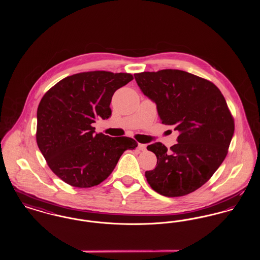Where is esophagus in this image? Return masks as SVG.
Instances as JSON below:
<instances>
[{
	"mask_svg": "<svg viewBox=\"0 0 260 260\" xmlns=\"http://www.w3.org/2000/svg\"><path fill=\"white\" fill-rule=\"evenodd\" d=\"M138 149H139L140 151H145V150H146V145L139 143V144H138Z\"/></svg>",
	"mask_w": 260,
	"mask_h": 260,
	"instance_id": "1",
	"label": "esophagus"
}]
</instances>
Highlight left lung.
Instances as JSON below:
<instances>
[{
	"label": "left lung",
	"mask_w": 260,
	"mask_h": 260,
	"mask_svg": "<svg viewBox=\"0 0 260 260\" xmlns=\"http://www.w3.org/2000/svg\"><path fill=\"white\" fill-rule=\"evenodd\" d=\"M135 79L156 103L161 124L179 133L169 150L161 142L147 146L157 157L156 168L145 172L149 184L166 197L194 192L222 164L234 135L226 100L211 82L181 70L142 72Z\"/></svg>",
	"instance_id": "1"
}]
</instances>
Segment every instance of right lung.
<instances>
[{
	"label": "right lung",
	"instance_id": "1",
	"mask_svg": "<svg viewBox=\"0 0 260 260\" xmlns=\"http://www.w3.org/2000/svg\"><path fill=\"white\" fill-rule=\"evenodd\" d=\"M134 79L127 73L92 71L64 78L41 99L37 110L38 147L50 170L79 188L99 185L127 149L126 136L95 134V120H106L114 92Z\"/></svg>",
	"mask_w": 260,
	"mask_h": 260
}]
</instances>
